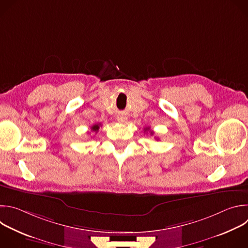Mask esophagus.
<instances>
[{
	"label": "esophagus",
	"mask_w": 248,
	"mask_h": 248,
	"mask_svg": "<svg viewBox=\"0 0 248 248\" xmlns=\"http://www.w3.org/2000/svg\"><path fill=\"white\" fill-rule=\"evenodd\" d=\"M118 122L119 123H121V124H124V123H126V121H127V117L126 116H124V115H120L119 117H118Z\"/></svg>",
	"instance_id": "esophagus-1"
}]
</instances>
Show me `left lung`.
<instances>
[{"mask_svg":"<svg viewBox=\"0 0 248 248\" xmlns=\"http://www.w3.org/2000/svg\"><path fill=\"white\" fill-rule=\"evenodd\" d=\"M148 129H150V128H148V127H147V128H145V129H144V131H148ZM153 133H154L153 131H150V134H153Z\"/></svg>","mask_w":248,"mask_h":248,"instance_id":"left-lung-1","label":"left lung"}]
</instances>
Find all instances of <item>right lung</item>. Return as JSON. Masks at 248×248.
<instances>
[{"instance_id": "1", "label": "right lung", "mask_w": 248, "mask_h": 248, "mask_svg": "<svg viewBox=\"0 0 248 248\" xmlns=\"http://www.w3.org/2000/svg\"><path fill=\"white\" fill-rule=\"evenodd\" d=\"M99 128H100V124H94V125L91 126V130H92L93 132H97V131L99 130Z\"/></svg>"}]
</instances>
